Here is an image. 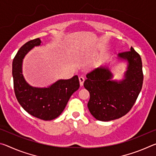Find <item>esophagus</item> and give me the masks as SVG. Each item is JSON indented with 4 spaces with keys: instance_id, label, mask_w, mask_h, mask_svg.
Segmentation results:
<instances>
[{
    "instance_id": "1",
    "label": "esophagus",
    "mask_w": 156,
    "mask_h": 156,
    "mask_svg": "<svg viewBox=\"0 0 156 156\" xmlns=\"http://www.w3.org/2000/svg\"><path fill=\"white\" fill-rule=\"evenodd\" d=\"M79 81H80V86H83L84 82V78L83 77V76H80V77H79Z\"/></svg>"
}]
</instances>
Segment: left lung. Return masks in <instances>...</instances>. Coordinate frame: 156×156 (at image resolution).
I'll use <instances>...</instances> for the list:
<instances>
[{
	"instance_id": "1",
	"label": "left lung",
	"mask_w": 156,
	"mask_h": 156,
	"mask_svg": "<svg viewBox=\"0 0 156 156\" xmlns=\"http://www.w3.org/2000/svg\"><path fill=\"white\" fill-rule=\"evenodd\" d=\"M128 62L125 79L112 80L107 67L96 68L87 74L84 87L90 94L87 107L91 114L100 121L118 119L126 115L135 104L143 83L141 57L133 47L118 54Z\"/></svg>"
}]
</instances>
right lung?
I'll return each mask as SVG.
<instances>
[{"mask_svg": "<svg viewBox=\"0 0 156 156\" xmlns=\"http://www.w3.org/2000/svg\"><path fill=\"white\" fill-rule=\"evenodd\" d=\"M41 43L40 38L28 41L20 47L12 62V76L16 97L30 115L43 120H51L61 114L72 95L80 87L78 76L59 80L47 88L33 87L25 81L22 63L25 55Z\"/></svg>", "mask_w": 156, "mask_h": 156, "instance_id": "obj_1", "label": "right lung"}]
</instances>
